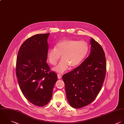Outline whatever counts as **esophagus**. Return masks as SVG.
<instances>
[{
  "label": "esophagus",
  "mask_w": 124,
  "mask_h": 124,
  "mask_svg": "<svg viewBox=\"0 0 124 124\" xmlns=\"http://www.w3.org/2000/svg\"><path fill=\"white\" fill-rule=\"evenodd\" d=\"M58 78L59 79H61V78H62V75H60V74H58Z\"/></svg>",
  "instance_id": "1"
}]
</instances>
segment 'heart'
Masks as SVG:
<instances>
[{"instance_id": "b5f03b06", "label": "heart", "mask_w": 124, "mask_h": 124, "mask_svg": "<svg viewBox=\"0 0 124 124\" xmlns=\"http://www.w3.org/2000/svg\"><path fill=\"white\" fill-rule=\"evenodd\" d=\"M88 44L83 41L63 39L58 42L55 47H51L46 52L48 62L55 65L60 59L62 60L53 69L58 73H62L69 67L78 65L86 57L88 51Z\"/></svg>"}]
</instances>
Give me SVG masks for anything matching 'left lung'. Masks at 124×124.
<instances>
[{
  "label": "left lung",
  "instance_id": "obj_1",
  "mask_svg": "<svg viewBox=\"0 0 124 124\" xmlns=\"http://www.w3.org/2000/svg\"><path fill=\"white\" fill-rule=\"evenodd\" d=\"M90 43L89 56L78 67L62 76L68 102L76 108L85 107L95 99L105 77L104 51L93 38H91Z\"/></svg>",
  "mask_w": 124,
  "mask_h": 124
}]
</instances>
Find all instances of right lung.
<instances>
[{
  "mask_svg": "<svg viewBox=\"0 0 124 124\" xmlns=\"http://www.w3.org/2000/svg\"><path fill=\"white\" fill-rule=\"evenodd\" d=\"M50 33L38 34L21 45L16 59V75L21 92L32 104L46 105L51 99L57 75L46 63Z\"/></svg>",
  "mask_w": 124,
  "mask_h": 124,
  "instance_id": "right-lung-1",
  "label": "right lung"
}]
</instances>
